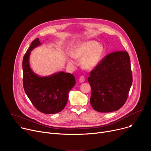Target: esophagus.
<instances>
[{"label":"esophagus","mask_w":151,"mask_h":151,"mask_svg":"<svg viewBox=\"0 0 151 151\" xmlns=\"http://www.w3.org/2000/svg\"><path fill=\"white\" fill-rule=\"evenodd\" d=\"M85 79L84 76H82L80 77V78H79V82H81V83H83V82H85Z\"/></svg>","instance_id":"obj_1"}]
</instances>
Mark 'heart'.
I'll use <instances>...</instances> for the list:
<instances>
[{
	"instance_id": "heart-1",
	"label": "heart",
	"mask_w": 151,
	"mask_h": 151,
	"mask_svg": "<svg viewBox=\"0 0 151 151\" xmlns=\"http://www.w3.org/2000/svg\"><path fill=\"white\" fill-rule=\"evenodd\" d=\"M104 54V47L101 43L94 40L79 42L70 50V55L73 58L79 60L81 65L86 70H92L101 61ZM68 65L74 66L75 62L70 57L66 58Z\"/></svg>"
}]
</instances>
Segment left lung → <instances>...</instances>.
Instances as JSON below:
<instances>
[{
  "label": "left lung",
  "instance_id": "left-lung-1",
  "mask_svg": "<svg viewBox=\"0 0 151 151\" xmlns=\"http://www.w3.org/2000/svg\"><path fill=\"white\" fill-rule=\"evenodd\" d=\"M88 81L91 88L90 104L94 110L108 113L121 109L132 83L128 53L117 51L107 55L91 70Z\"/></svg>",
  "mask_w": 151,
  "mask_h": 151
}]
</instances>
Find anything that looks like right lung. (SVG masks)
I'll return each instance as SVG.
<instances>
[{
    "label": "right lung",
    "mask_w": 151,
    "mask_h": 151,
    "mask_svg": "<svg viewBox=\"0 0 151 151\" xmlns=\"http://www.w3.org/2000/svg\"><path fill=\"white\" fill-rule=\"evenodd\" d=\"M41 45L39 38L31 43L22 61L23 86L29 99L38 111L55 114L63 110L68 100V93L76 85V78L70 73L60 71L41 77L30 66L31 51Z\"/></svg>",
    "instance_id": "add662e5"
}]
</instances>
